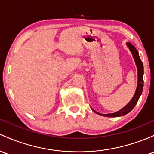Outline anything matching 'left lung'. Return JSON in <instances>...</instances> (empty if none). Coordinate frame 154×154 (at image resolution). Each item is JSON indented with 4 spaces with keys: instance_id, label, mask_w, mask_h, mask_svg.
I'll return each mask as SVG.
<instances>
[{
    "instance_id": "left-lung-1",
    "label": "left lung",
    "mask_w": 154,
    "mask_h": 154,
    "mask_svg": "<svg viewBox=\"0 0 154 154\" xmlns=\"http://www.w3.org/2000/svg\"><path fill=\"white\" fill-rule=\"evenodd\" d=\"M127 46L129 49V50L132 52L133 57H134V62H135L136 66H137V75H138V79H137V89H136L135 93H134V96H133L132 99L131 100V101L126 105L125 107H124L123 108H122L119 111L116 112V113H108V114H102V113H97V112L95 111L94 110H93V111L94 113H97V114L103 116H107V117H118V116H124L127 113H129V112L132 110L134 107L135 106V105L137 104L138 100H139L141 94H142L143 91V63L141 61L140 58L139 57V54H138L137 50L135 49L133 45L131 44V43H127Z\"/></svg>"
}]
</instances>
